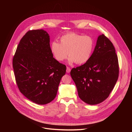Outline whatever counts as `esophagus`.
Masks as SVG:
<instances>
[{"instance_id":"obj_1","label":"esophagus","mask_w":132,"mask_h":132,"mask_svg":"<svg viewBox=\"0 0 132 132\" xmlns=\"http://www.w3.org/2000/svg\"><path fill=\"white\" fill-rule=\"evenodd\" d=\"M70 70H71V69H70L69 67H67V69H66V72H67V73H69V72H70Z\"/></svg>"}]
</instances>
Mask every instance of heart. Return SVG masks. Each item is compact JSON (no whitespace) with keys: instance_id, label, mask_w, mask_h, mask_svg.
Here are the masks:
<instances>
[{"instance_id":"obj_1","label":"heart","mask_w":132,"mask_h":132,"mask_svg":"<svg viewBox=\"0 0 132 132\" xmlns=\"http://www.w3.org/2000/svg\"><path fill=\"white\" fill-rule=\"evenodd\" d=\"M61 43L53 41L51 51L59 62L65 61L69 54L68 62L77 64L86 63L92 54L95 44L91 37L71 32L62 36Z\"/></svg>"}]
</instances>
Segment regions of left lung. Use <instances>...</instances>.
<instances>
[{
  "mask_svg": "<svg viewBox=\"0 0 132 132\" xmlns=\"http://www.w3.org/2000/svg\"><path fill=\"white\" fill-rule=\"evenodd\" d=\"M119 67L115 48L104 34L98 36L89 61L76 68L70 75L76 86L79 97L90 105L104 101L118 80Z\"/></svg>",
  "mask_w": 132,
  "mask_h": 132,
  "instance_id": "8db88e82",
  "label": "left lung"
}]
</instances>
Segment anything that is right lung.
Returning a JSON list of instances; mask_svg holds the SVG:
<instances>
[{
  "label": "right lung",
  "mask_w": 132,
  "mask_h": 132,
  "mask_svg": "<svg viewBox=\"0 0 132 132\" xmlns=\"http://www.w3.org/2000/svg\"><path fill=\"white\" fill-rule=\"evenodd\" d=\"M50 36L42 29L31 30L22 37L13 58L15 81L29 100L46 104L55 98L66 67L53 57Z\"/></svg>",
  "instance_id": "obj_1"
}]
</instances>
